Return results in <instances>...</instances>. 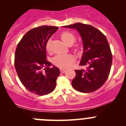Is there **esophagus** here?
Here are the masks:
<instances>
[{"instance_id": "1", "label": "esophagus", "mask_w": 126, "mask_h": 126, "mask_svg": "<svg viewBox=\"0 0 126 126\" xmlns=\"http://www.w3.org/2000/svg\"><path fill=\"white\" fill-rule=\"evenodd\" d=\"M60 70V72H62V73H64V72H65L66 71V70L65 69H63V68H61Z\"/></svg>"}]
</instances>
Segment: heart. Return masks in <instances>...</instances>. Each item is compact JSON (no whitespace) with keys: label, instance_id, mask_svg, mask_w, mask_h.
Returning <instances> with one entry per match:
<instances>
[{"label":"heart","instance_id":"b5f03b06","mask_svg":"<svg viewBox=\"0 0 126 126\" xmlns=\"http://www.w3.org/2000/svg\"><path fill=\"white\" fill-rule=\"evenodd\" d=\"M62 41L68 46H71L76 40V36L69 32H64L61 35ZM50 41L49 40L46 44V49L50 50ZM74 62V58L70 55H57L53 58V64L58 68H66L69 67Z\"/></svg>","mask_w":126,"mask_h":126}]
</instances>
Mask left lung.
Here are the masks:
<instances>
[{
	"mask_svg": "<svg viewBox=\"0 0 126 126\" xmlns=\"http://www.w3.org/2000/svg\"><path fill=\"white\" fill-rule=\"evenodd\" d=\"M63 27L76 29L80 34L83 52L79 64L87 66L75 70L72 87L82 93L96 91L107 80L111 69L112 55L107 39L100 30L88 24L77 22Z\"/></svg>",
	"mask_w": 126,
	"mask_h": 126,
	"instance_id": "1",
	"label": "left lung"
}]
</instances>
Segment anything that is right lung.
Wrapping results in <instances>:
<instances>
[{
	"label": "right lung",
	"mask_w": 126,
	"mask_h": 126,
	"mask_svg": "<svg viewBox=\"0 0 126 126\" xmlns=\"http://www.w3.org/2000/svg\"><path fill=\"white\" fill-rule=\"evenodd\" d=\"M58 29L43 25L32 29L16 47L15 66L19 79L27 90L36 94L43 96L52 92L60 74L57 67L46 60V50L48 40Z\"/></svg>",
	"instance_id": "1"
}]
</instances>
